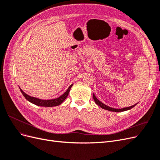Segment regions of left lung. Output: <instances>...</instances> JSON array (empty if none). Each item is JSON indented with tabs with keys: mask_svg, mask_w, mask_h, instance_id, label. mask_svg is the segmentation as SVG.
Segmentation results:
<instances>
[{
	"mask_svg": "<svg viewBox=\"0 0 160 160\" xmlns=\"http://www.w3.org/2000/svg\"><path fill=\"white\" fill-rule=\"evenodd\" d=\"M93 99L95 101V102L97 105H98L99 107H101L102 109H105V110H108V111H114V112H120V111H128V110H129L132 108H133L134 106L136 105L138 103L135 104L132 106H130V107H128V108H122V109H115V108H110L109 107V106L105 105L104 103H103L102 102H101V101L99 100L98 99V98H96L95 94L93 93Z\"/></svg>",
	"mask_w": 160,
	"mask_h": 160,
	"instance_id": "obj_1",
	"label": "left lung"
}]
</instances>
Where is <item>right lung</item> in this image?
I'll use <instances>...</instances> for the list:
<instances>
[{"label":"right lung","mask_w":160,"mask_h":160,"mask_svg":"<svg viewBox=\"0 0 160 160\" xmlns=\"http://www.w3.org/2000/svg\"><path fill=\"white\" fill-rule=\"evenodd\" d=\"M72 85L73 84L71 85L69 87V88L67 89V90L61 96H60L59 98L53 99H49V100H43V99L34 98V97H31L25 93L21 88H20V90L23 96L25 98V99L33 104L38 106H41V107H55V106L59 105L66 99L67 96H68L69 93V91L71 90V88H72Z\"/></svg>","instance_id":"obj_1"}]
</instances>
